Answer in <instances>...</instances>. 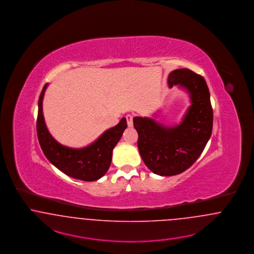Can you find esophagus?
<instances>
[{
	"label": "esophagus",
	"instance_id": "esophagus-1",
	"mask_svg": "<svg viewBox=\"0 0 254 254\" xmlns=\"http://www.w3.org/2000/svg\"><path fill=\"white\" fill-rule=\"evenodd\" d=\"M126 121H127V125H128L129 127H132V115H127V116H126Z\"/></svg>",
	"mask_w": 254,
	"mask_h": 254
}]
</instances>
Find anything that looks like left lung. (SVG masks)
I'll return each mask as SVG.
<instances>
[{
  "label": "left lung",
  "instance_id": "1",
  "mask_svg": "<svg viewBox=\"0 0 254 254\" xmlns=\"http://www.w3.org/2000/svg\"><path fill=\"white\" fill-rule=\"evenodd\" d=\"M169 87L187 90L190 106L182 122L164 126L151 118H133L138 133L137 147L142 160L154 174L176 176L192 165L211 135L213 113L205 78L190 69H177L168 77Z\"/></svg>",
  "mask_w": 254,
  "mask_h": 254
}]
</instances>
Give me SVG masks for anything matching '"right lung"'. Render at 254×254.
Segmentation results:
<instances>
[{"label":"right lung","mask_w":254,"mask_h":254,"mask_svg":"<svg viewBox=\"0 0 254 254\" xmlns=\"http://www.w3.org/2000/svg\"><path fill=\"white\" fill-rule=\"evenodd\" d=\"M47 86L48 83L44 85L39 98L37 119L38 139L44 155L68 177L83 181L98 180L110 167L113 149L127 128L126 119H122L118 125L105 131L96 141L84 148L74 149L64 146L50 134L44 122L43 99Z\"/></svg>","instance_id":"1"}]
</instances>
